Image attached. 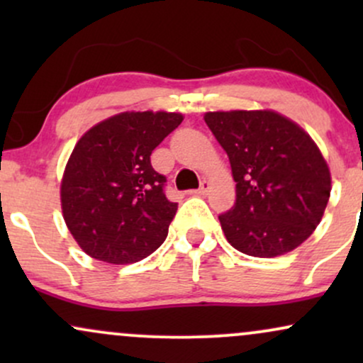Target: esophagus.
Segmentation results:
<instances>
[{
    "mask_svg": "<svg viewBox=\"0 0 363 363\" xmlns=\"http://www.w3.org/2000/svg\"><path fill=\"white\" fill-rule=\"evenodd\" d=\"M208 191H210V182H208V181H203V182H201V186H199V189H196V191H189V194L205 196V194H208Z\"/></svg>",
    "mask_w": 363,
    "mask_h": 363,
    "instance_id": "esophagus-1",
    "label": "esophagus"
}]
</instances>
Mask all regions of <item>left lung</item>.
Returning <instances> with one entry per match:
<instances>
[{"instance_id": "1", "label": "left lung", "mask_w": 363, "mask_h": 363, "mask_svg": "<svg viewBox=\"0 0 363 363\" xmlns=\"http://www.w3.org/2000/svg\"><path fill=\"white\" fill-rule=\"evenodd\" d=\"M230 160L235 205L218 216L232 247L254 257L294 251L315 230L331 174L303 129L273 111L206 112Z\"/></svg>"}]
</instances>
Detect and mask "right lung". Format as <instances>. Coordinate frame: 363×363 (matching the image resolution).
<instances>
[{
  "instance_id": "obj_1",
  "label": "right lung",
  "mask_w": 363,
  "mask_h": 363,
  "mask_svg": "<svg viewBox=\"0 0 363 363\" xmlns=\"http://www.w3.org/2000/svg\"><path fill=\"white\" fill-rule=\"evenodd\" d=\"M181 123L177 112H121L74 145L61 181L62 216L94 259L131 264L165 240L177 203L150 155Z\"/></svg>"
}]
</instances>
